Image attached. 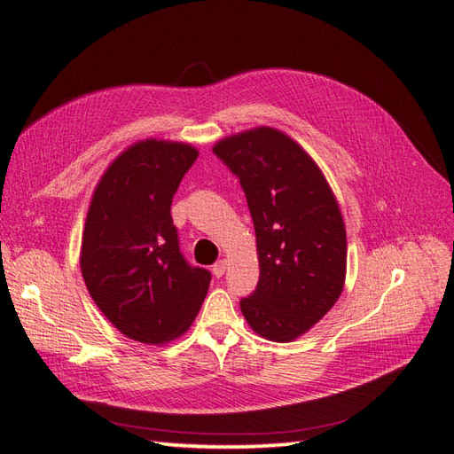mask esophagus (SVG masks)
Masks as SVG:
<instances>
[{"mask_svg":"<svg viewBox=\"0 0 454 454\" xmlns=\"http://www.w3.org/2000/svg\"><path fill=\"white\" fill-rule=\"evenodd\" d=\"M226 261L223 259V261H218V262H215L213 264V274L216 276V278H220V276H224V272H226Z\"/></svg>","mask_w":454,"mask_h":454,"instance_id":"1","label":"esophagus"}]
</instances>
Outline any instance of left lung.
Listing matches in <instances>:
<instances>
[{
	"instance_id": "obj_1",
	"label": "left lung",
	"mask_w": 454,
	"mask_h": 454,
	"mask_svg": "<svg viewBox=\"0 0 454 454\" xmlns=\"http://www.w3.org/2000/svg\"><path fill=\"white\" fill-rule=\"evenodd\" d=\"M213 153L238 176L257 236L259 284L239 301L262 338L310 330L341 295L347 236L338 201L301 145L274 128L230 136Z\"/></svg>"
}]
</instances>
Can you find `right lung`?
Wrapping results in <instances>:
<instances>
[{"label":"right lung","mask_w":454,"mask_h":454,"mask_svg":"<svg viewBox=\"0 0 454 454\" xmlns=\"http://www.w3.org/2000/svg\"><path fill=\"white\" fill-rule=\"evenodd\" d=\"M197 149L145 139L99 180L82 236L80 269L91 299L126 338L160 345L192 326L211 272L180 251L170 205Z\"/></svg>","instance_id":"1"}]
</instances>
